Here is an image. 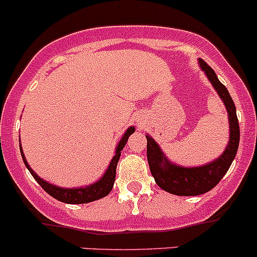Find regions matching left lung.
Here are the masks:
<instances>
[{
  "label": "left lung",
  "mask_w": 257,
  "mask_h": 257,
  "mask_svg": "<svg viewBox=\"0 0 257 257\" xmlns=\"http://www.w3.org/2000/svg\"><path fill=\"white\" fill-rule=\"evenodd\" d=\"M200 65L207 75L208 80L212 83L220 98L223 100L228 111L230 142L222 156L216 161L202 167L184 168V167L172 164L162 153L158 144L151 137L146 136L147 158H148L152 176L154 177L156 183L162 189L177 196H198L211 191L228 171L237 152L238 143H240V126H238L236 106L232 98L228 94L226 86L218 80L216 73L205 60L200 59Z\"/></svg>",
  "instance_id": "left-lung-1"
}]
</instances>
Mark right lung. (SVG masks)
Here are the masks:
<instances>
[{
	"instance_id": "1",
	"label": "right lung",
	"mask_w": 257,
	"mask_h": 257,
	"mask_svg": "<svg viewBox=\"0 0 257 257\" xmlns=\"http://www.w3.org/2000/svg\"><path fill=\"white\" fill-rule=\"evenodd\" d=\"M134 132V126H131L128 131L125 132L124 137L121 138V141L119 142L118 147H116L115 156L111 159L110 164H109L108 169H106L105 174L99 179L98 182H95L94 184L88 187H84V188H60V187L52 186V184L47 183L46 181L40 178L34 171H32L31 167L27 164L26 158H25V154L22 153V148L20 146V151H21L22 159H24L25 166L27 167V169L30 171V173L32 174L35 179H36L37 183L45 189V191L49 193L51 197L56 198L60 202H65V203H71V205H79V203H88L93 202V201L99 200V198L105 197L106 195H109L113 188L114 181H115V172H116V164H118L119 157H120L121 149L125 146L126 141H128L129 136Z\"/></svg>"
}]
</instances>
